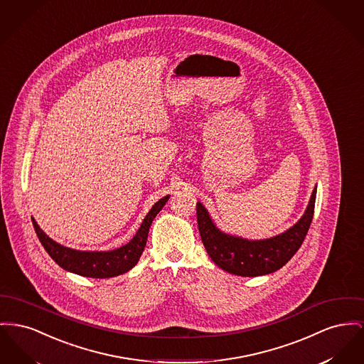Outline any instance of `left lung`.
I'll use <instances>...</instances> for the list:
<instances>
[{"mask_svg": "<svg viewBox=\"0 0 364 364\" xmlns=\"http://www.w3.org/2000/svg\"><path fill=\"white\" fill-rule=\"evenodd\" d=\"M316 188L314 190L305 214L297 224L280 235L264 240H247L223 234L215 228L209 213L196 203L198 228L208 255L221 269L237 277H259L280 269L297 253L315 210Z\"/></svg>", "mask_w": 364, "mask_h": 364, "instance_id": "obj_1", "label": "left lung"}]
</instances>
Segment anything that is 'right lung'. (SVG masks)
I'll return each mask as SVG.
<instances>
[{"instance_id":"1","label":"right lung","mask_w":364,"mask_h":364,"mask_svg":"<svg viewBox=\"0 0 364 364\" xmlns=\"http://www.w3.org/2000/svg\"><path fill=\"white\" fill-rule=\"evenodd\" d=\"M168 199L169 196H164L151 208L137 234L128 245L111 252H80L68 249L45 235L34 218H31V221L43 249L59 267L86 278H112L128 272L137 264L146 247L152 220L162 210Z\"/></svg>"}]
</instances>
